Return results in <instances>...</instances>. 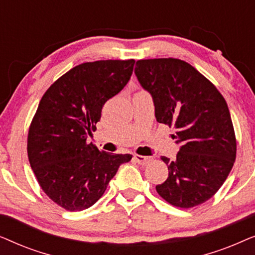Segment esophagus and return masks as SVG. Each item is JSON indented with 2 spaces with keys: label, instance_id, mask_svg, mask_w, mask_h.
Segmentation results:
<instances>
[{
  "label": "esophagus",
  "instance_id": "1",
  "mask_svg": "<svg viewBox=\"0 0 255 255\" xmlns=\"http://www.w3.org/2000/svg\"><path fill=\"white\" fill-rule=\"evenodd\" d=\"M133 158L135 160V162L139 163V165H146V163H148L152 160L151 156H144V155H138V154H135Z\"/></svg>",
  "mask_w": 255,
  "mask_h": 255
}]
</instances>
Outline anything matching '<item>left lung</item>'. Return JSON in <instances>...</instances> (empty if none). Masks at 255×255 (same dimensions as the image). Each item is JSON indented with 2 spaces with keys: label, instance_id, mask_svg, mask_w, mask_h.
I'll use <instances>...</instances> for the list:
<instances>
[{
  "label": "left lung",
  "instance_id": "1",
  "mask_svg": "<svg viewBox=\"0 0 255 255\" xmlns=\"http://www.w3.org/2000/svg\"><path fill=\"white\" fill-rule=\"evenodd\" d=\"M134 74L152 95L155 118L175 130L176 159L161 156L168 177L155 187L174 207L189 209L217 193L236 160L237 140L226 101L212 82L188 62L145 59Z\"/></svg>",
  "mask_w": 255,
  "mask_h": 255
}]
</instances>
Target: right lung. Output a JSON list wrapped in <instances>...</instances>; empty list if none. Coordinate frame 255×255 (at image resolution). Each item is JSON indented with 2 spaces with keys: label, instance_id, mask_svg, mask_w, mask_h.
I'll return each mask as SVG.
<instances>
[{
  "label": "right lung",
  "instance_id": "add662e5",
  "mask_svg": "<svg viewBox=\"0 0 255 255\" xmlns=\"http://www.w3.org/2000/svg\"><path fill=\"white\" fill-rule=\"evenodd\" d=\"M134 60H99L73 67L41 97L27 133V156L41 189L68 211L102 197L131 154L101 152L87 137L96 130L104 103L128 82Z\"/></svg>",
  "mask_w": 255,
  "mask_h": 255
}]
</instances>
